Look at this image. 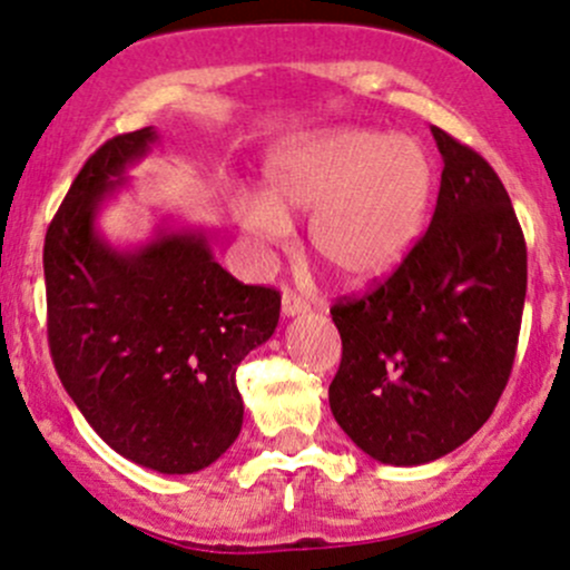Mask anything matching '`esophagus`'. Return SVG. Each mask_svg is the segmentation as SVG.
<instances>
[{"instance_id": "esophagus-1", "label": "esophagus", "mask_w": 570, "mask_h": 570, "mask_svg": "<svg viewBox=\"0 0 570 570\" xmlns=\"http://www.w3.org/2000/svg\"><path fill=\"white\" fill-rule=\"evenodd\" d=\"M304 312H309V304L304 302L298 293L293 291H285L283 293V315L285 317H296V315H304Z\"/></svg>"}]
</instances>
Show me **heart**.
<instances>
[{
  "label": "heart",
  "mask_w": 570,
  "mask_h": 570,
  "mask_svg": "<svg viewBox=\"0 0 570 570\" xmlns=\"http://www.w3.org/2000/svg\"><path fill=\"white\" fill-rule=\"evenodd\" d=\"M436 169L423 142L342 126L285 139L268 153L264 194L242 207L261 239L283 242L291 217L309 213L306 242L344 285L366 287L399 272L423 239Z\"/></svg>",
  "instance_id": "heart-1"
}]
</instances>
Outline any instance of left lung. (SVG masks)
Masks as SVG:
<instances>
[{
	"label": "left lung",
	"mask_w": 570,
	"mask_h": 570,
	"mask_svg": "<svg viewBox=\"0 0 570 570\" xmlns=\"http://www.w3.org/2000/svg\"><path fill=\"white\" fill-rule=\"evenodd\" d=\"M436 213L404 266L331 315L342 363L328 404L368 458L423 465L488 423L507 387L528 287L514 207L471 147L431 126Z\"/></svg>",
	"instance_id": "1"
}]
</instances>
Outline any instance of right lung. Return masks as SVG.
Returning a JSON list of instances; mask_svg holds the SVG:
<instances>
[{"label": "right lung", "instance_id": "add662e5", "mask_svg": "<svg viewBox=\"0 0 570 570\" xmlns=\"http://www.w3.org/2000/svg\"><path fill=\"white\" fill-rule=\"evenodd\" d=\"M153 126L88 158L45 234L48 342L61 385L118 455L196 474L242 431L236 366L268 342L279 293L215 261L204 228L164 217L142 245L115 247L99 213L158 145Z\"/></svg>", "mask_w": 570, "mask_h": 570}]
</instances>
